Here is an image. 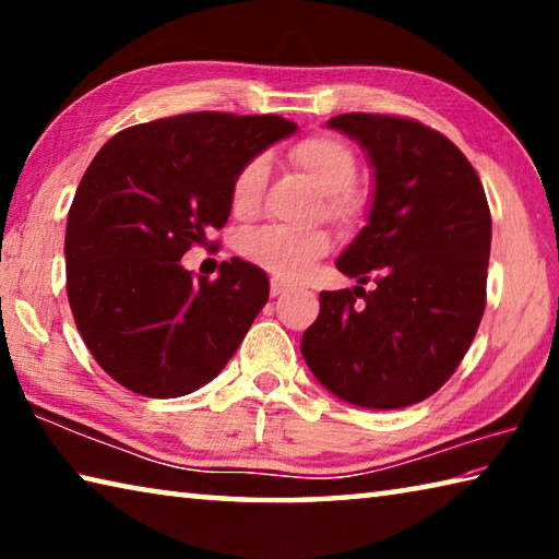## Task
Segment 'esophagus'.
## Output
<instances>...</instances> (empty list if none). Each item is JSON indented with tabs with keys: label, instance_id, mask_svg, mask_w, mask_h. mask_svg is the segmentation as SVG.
<instances>
[{
	"label": "esophagus",
	"instance_id": "1",
	"mask_svg": "<svg viewBox=\"0 0 559 559\" xmlns=\"http://www.w3.org/2000/svg\"><path fill=\"white\" fill-rule=\"evenodd\" d=\"M288 290H290L288 283H283V281H278V278H273V281H271V296H273V298L286 296Z\"/></svg>",
	"mask_w": 559,
	"mask_h": 559
}]
</instances>
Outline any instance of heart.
I'll use <instances>...</instances> for the list:
<instances>
[{"label": "heart", "mask_w": 559, "mask_h": 559, "mask_svg": "<svg viewBox=\"0 0 559 559\" xmlns=\"http://www.w3.org/2000/svg\"><path fill=\"white\" fill-rule=\"evenodd\" d=\"M296 165L320 192L330 222L355 226L362 219L367 197L353 182L357 179V155L349 143L337 135H310L288 150ZM266 159L253 157L236 173L231 182V212L249 219L259 212L266 187ZM241 257L253 266L273 273L281 281H298L330 251V234L323 229L290 231L281 226H263L241 239Z\"/></svg>", "instance_id": "1"}]
</instances>
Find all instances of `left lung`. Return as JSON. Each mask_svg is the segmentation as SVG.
<instances>
[{
  "instance_id": "1",
  "label": "left lung",
  "mask_w": 559,
  "mask_h": 559,
  "mask_svg": "<svg viewBox=\"0 0 559 559\" xmlns=\"http://www.w3.org/2000/svg\"><path fill=\"white\" fill-rule=\"evenodd\" d=\"M328 126L357 140L374 167L367 226L337 271L359 283L374 276L377 288L320 293L300 353L340 400L400 409L437 392L476 337L490 257L486 192L466 155L419 120L345 112Z\"/></svg>"
}]
</instances>
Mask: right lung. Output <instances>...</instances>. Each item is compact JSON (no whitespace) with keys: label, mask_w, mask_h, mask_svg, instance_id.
<instances>
[{"label":"right lung","mask_w":559,"mask_h":559,"mask_svg":"<svg viewBox=\"0 0 559 559\" xmlns=\"http://www.w3.org/2000/svg\"><path fill=\"white\" fill-rule=\"evenodd\" d=\"M281 116L182 112L112 135L66 224V293L83 343L126 390L169 400L212 382L269 300L249 261L194 278L179 259L231 212L249 159L296 132Z\"/></svg>","instance_id":"right-lung-1"}]
</instances>
